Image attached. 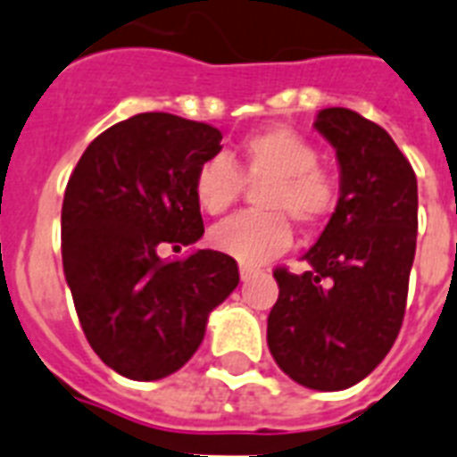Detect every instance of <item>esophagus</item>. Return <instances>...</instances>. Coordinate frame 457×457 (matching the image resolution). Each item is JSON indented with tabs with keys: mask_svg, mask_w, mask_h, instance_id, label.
Listing matches in <instances>:
<instances>
[{
	"mask_svg": "<svg viewBox=\"0 0 457 457\" xmlns=\"http://www.w3.org/2000/svg\"><path fill=\"white\" fill-rule=\"evenodd\" d=\"M239 274H241V281H248L255 274V270H253V267H248V265H241Z\"/></svg>",
	"mask_w": 457,
	"mask_h": 457,
	"instance_id": "34e87169",
	"label": "esophagus"
}]
</instances>
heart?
<instances>
[{
	"label": "heart",
	"mask_w": 457,
	"mask_h": 457,
	"mask_svg": "<svg viewBox=\"0 0 457 457\" xmlns=\"http://www.w3.org/2000/svg\"><path fill=\"white\" fill-rule=\"evenodd\" d=\"M258 185L262 211L239 213L211 232V244L244 265H262L293 241L291 220L317 228L337 206L336 178L319 166V150L298 131L274 126L239 143L235 159H206L195 173V199L209 216L228 213L244 190Z\"/></svg>",
	"instance_id": "heart-1"
}]
</instances>
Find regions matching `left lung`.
<instances>
[{
  "label": "left lung",
  "mask_w": 457,
  "mask_h": 457,
  "mask_svg": "<svg viewBox=\"0 0 457 457\" xmlns=\"http://www.w3.org/2000/svg\"><path fill=\"white\" fill-rule=\"evenodd\" d=\"M314 129L336 150L340 196L303 255L310 270H274L279 300L267 317V345L291 380L336 392L369 376L399 336L418 237V180L389 133L361 114L326 107Z\"/></svg>",
  "instance_id": "1"
}]
</instances>
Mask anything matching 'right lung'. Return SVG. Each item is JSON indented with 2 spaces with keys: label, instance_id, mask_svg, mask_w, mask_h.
<instances>
[{
  "label": "right lung",
  "instance_id": "add662e5",
  "mask_svg": "<svg viewBox=\"0 0 457 457\" xmlns=\"http://www.w3.org/2000/svg\"><path fill=\"white\" fill-rule=\"evenodd\" d=\"M222 133L169 112L110 126L74 166L61 213L62 270L88 345L120 376L159 380L202 345L209 314L239 267L199 248L164 261L162 246L202 239L195 173Z\"/></svg>",
  "mask_w": 457,
  "mask_h": 457
}]
</instances>
